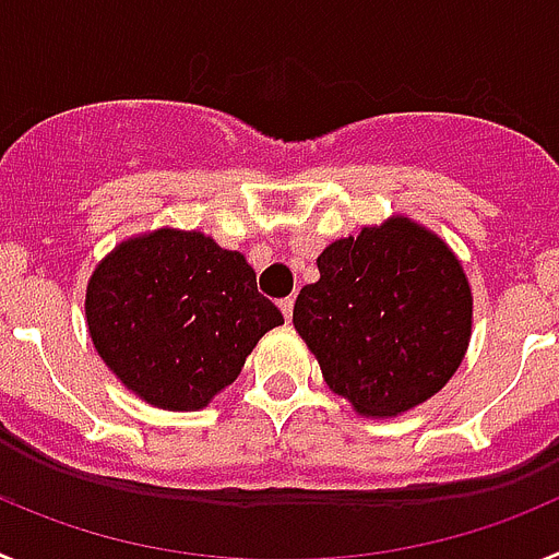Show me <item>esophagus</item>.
Here are the masks:
<instances>
[{
    "label": "esophagus",
    "mask_w": 559,
    "mask_h": 559,
    "mask_svg": "<svg viewBox=\"0 0 559 559\" xmlns=\"http://www.w3.org/2000/svg\"><path fill=\"white\" fill-rule=\"evenodd\" d=\"M280 310H283L285 322H290V319H294V296H285V299H280Z\"/></svg>",
    "instance_id": "1"
}]
</instances>
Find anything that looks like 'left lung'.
Segmentation results:
<instances>
[{"mask_svg":"<svg viewBox=\"0 0 559 559\" xmlns=\"http://www.w3.org/2000/svg\"><path fill=\"white\" fill-rule=\"evenodd\" d=\"M294 328L335 394L364 417H397L445 386L467 353L473 296L462 263L426 226L394 215L319 254Z\"/></svg>","mask_w":559,"mask_h":559,"instance_id":"1","label":"left lung"}]
</instances>
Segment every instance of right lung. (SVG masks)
<instances>
[{
    "label": "right lung",
    "mask_w": 559,
    "mask_h": 559,
    "mask_svg": "<svg viewBox=\"0 0 559 559\" xmlns=\"http://www.w3.org/2000/svg\"><path fill=\"white\" fill-rule=\"evenodd\" d=\"M95 349L122 386L167 412H199L235 383L254 344L283 324L240 251L201 231L122 240L86 288Z\"/></svg>",
    "instance_id": "right-lung-1"
}]
</instances>
